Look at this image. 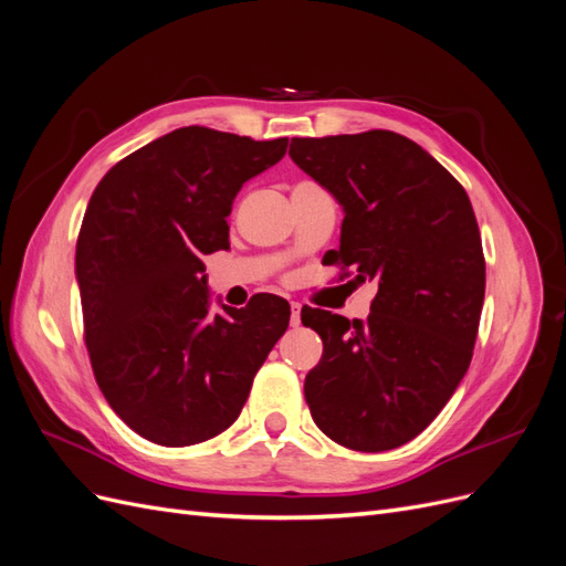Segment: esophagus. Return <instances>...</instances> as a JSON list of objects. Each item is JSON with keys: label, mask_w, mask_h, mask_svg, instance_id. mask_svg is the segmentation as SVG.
<instances>
[{"label": "esophagus", "mask_w": 566, "mask_h": 566, "mask_svg": "<svg viewBox=\"0 0 566 566\" xmlns=\"http://www.w3.org/2000/svg\"><path fill=\"white\" fill-rule=\"evenodd\" d=\"M302 304L300 302H290V323H293V328L302 323Z\"/></svg>", "instance_id": "esophagus-1"}]
</instances>
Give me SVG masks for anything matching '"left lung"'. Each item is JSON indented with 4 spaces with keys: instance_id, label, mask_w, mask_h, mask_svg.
Here are the masks:
<instances>
[{
    "instance_id": "obj_1",
    "label": "left lung",
    "mask_w": 566,
    "mask_h": 566,
    "mask_svg": "<svg viewBox=\"0 0 566 566\" xmlns=\"http://www.w3.org/2000/svg\"><path fill=\"white\" fill-rule=\"evenodd\" d=\"M290 158L345 210L339 248L323 262L378 281L366 321L302 310L323 339L304 399L339 447H403L449 403L472 361L486 287L472 202L430 153L387 129L293 139Z\"/></svg>"
}]
</instances>
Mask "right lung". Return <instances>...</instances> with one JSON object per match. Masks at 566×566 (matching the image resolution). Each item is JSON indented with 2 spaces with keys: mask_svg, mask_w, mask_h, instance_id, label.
I'll return each mask as SVG.
<instances>
[{
  "mask_svg": "<svg viewBox=\"0 0 566 566\" xmlns=\"http://www.w3.org/2000/svg\"><path fill=\"white\" fill-rule=\"evenodd\" d=\"M287 139L169 132L113 165L84 212L75 273L98 389L136 434L181 449L235 422L290 304L210 310L202 256L229 248L231 205Z\"/></svg>",
  "mask_w": 566,
  "mask_h": 566,
  "instance_id": "right-lung-1",
  "label": "right lung"
}]
</instances>
